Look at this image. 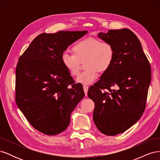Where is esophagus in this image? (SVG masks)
<instances>
[{"mask_svg":"<svg viewBox=\"0 0 160 160\" xmlns=\"http://www.w3.org/2000/svg\"><path fill=\"white\" fill-rule=\"evenodd\" d=\"M88 89H89V87H88V85H87L84 84V85H83V90H84V92H85V95H88Z\"/></svg>","mask_w":160,"mask_h":160,"instance_id":"obj_1","label":"esophagus"}]
</instances>
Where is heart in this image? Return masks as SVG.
I'll use <instances>...</instances> for the list:
<instances>
[{"label":"heart","mask_w":160,"mask_h":160,"mask_svg":"<svg viewBox=\"0 0 160 160\" xmlns=\"http://www.w3.org/2000/svg\"><path fill=\"white\" fill-rule=\"evenodd\" d=\"M72 52V54H62V65L71 76L76 77L79 73L81 62L85 61V69L77 79V82L83 84H89L95 80L98 72L103 73L107 71L115 57V49L111 42L92 37L75 43Z\"/></svg>","instance_id":"b5f03b06"}]
</instances>
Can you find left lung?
Returning a JSON list of instances; mask_svg holds the SVG:
<instances>
[{"label": "left lung", "mask_w": 160, "mask_h": 160, "mask_svg": "<svg viewBox=\"0 0 160 160\" xmlns=\"http://www.w3.org/2000/svg\"><path fill=\"white\" fill-rule=\"evenodd\" d=\"M111 42L115 57L109 69L91 86L88 95L95 103L93 121L107 135L125 132L141 118L151 82V66L137 36L128 28L100 32Z\"/></svg>", "instance_id": "obj_1"}]
</instances>
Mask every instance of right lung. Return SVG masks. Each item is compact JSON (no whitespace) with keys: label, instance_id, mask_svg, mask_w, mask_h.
Returning <instances> with one entry per match:
<instances>
[{"label":"right lung","instance_id":"right-lung-1","mask_svg":"<svg viewBox=\"0 0 160 160\" xmlns=\"http://www.w3.org/2000/svg\"><path fill=\"white\" fill-rule=\"evenodd\" d=\"M87 32H43L19 57L16 103L32 126L42 133L55 135L65 130L71 112L85 97L83 85L75 83L61 57L68 46Z\"/></svg>","mask_w":160,"mask_h":160}]
</instances>
